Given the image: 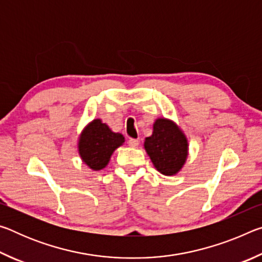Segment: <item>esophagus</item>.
Here are the masks:
<instances>
[{"label": "esophagus", "mask_w": 262, "mask_h": 262, "mask_svg": "<svg viewBox=\"0 0 262 262\" xmlns=\"http://www.w3.org/2000/svg\"><path fill=\"white\" fill-rule=\"evenodd\" d=\"M128 144H129V147H132V148H136V147H139L140 141L136 139H129L128 140Z\"/></svg>", "instance_id": "esophagus-1"}]
</instances>
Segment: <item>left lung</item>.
<instances>
[{
	"instance_id": "1",
	"label": "left lung",
	"mask_w": 262,
	"mask_h": 262,
	"mask_svg": "<svg viewBox=\"0 0 262 262\" xmlns=\"http://www.w3.org/2000/svg\"><path fill=\"white\" fill-rule=\"evenodd\" d=\"M144 148L157 171L173 176L186 162L188 143L174 122L161 118L155 121L152 135L145 139Z\"/></svg>"
}]
</instances>
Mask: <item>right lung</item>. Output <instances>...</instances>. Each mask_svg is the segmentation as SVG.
<instances>
[{
    "label": "right lung",
    "instance_id": "add662e5",
    "mask_svg": "<svg viewBox=\"0 0 262 262\" xmlns=\"http://www.w3.org/2000/svg\"><path fill=\"white\" fill-rule=\"evenodd\" d=\"M125 142L120 133H114L100 119L89 123L78 141L81 158L92 170L104 168L110 162L113 151Z\"/></svg>",
    "mask_w": 262,
    "mask_h": 262
}]
</instances>
